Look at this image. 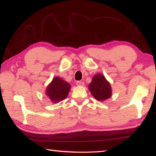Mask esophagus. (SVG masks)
I'll list each match as a JSON object with an SVG mask.
<instances>
[{
  "label": "esophagus",
  "mask_w": 156,
  "mask_h": 156,
  "mask_svg": "<svg viewBox=\"0 0 156 156\" xmlns=\"http://www.w3.org/2000/svg\"><path fill=\"white\" fill-rule=\"evenodd\" d=\"M76 84V85H78V86H84V84L83 82H82V81H77Z\"/></svg>",
  "instance_id": "esophagus-1"
}]
</instances>
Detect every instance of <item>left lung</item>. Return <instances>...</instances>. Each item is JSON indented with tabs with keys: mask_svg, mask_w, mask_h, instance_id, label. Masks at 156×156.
I'll list each match as a JSON object with an SVG mask.
<instances>
[{
	"mask_svg": "<svg viewBox=\"0 0 156 156\" xmlns=\"http://www.w3.org/2000/svg\"><path fill=\"white\" fill-rule=\"evenodd\" d=\"M89 91L95 98L100 101L109 98L112 96V89L110 84L105 79V76L97 74L92 79L89 85Z\"/></svg>",
	"mask_w": 156,
	"mask_h": 156,
	"instance_id": "8db88e82",
	"label": "left lung"
}]
</instances>
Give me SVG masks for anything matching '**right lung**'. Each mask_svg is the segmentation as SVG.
<instances>
[{
    "mask_svg": "<svg viewBox=\"0 0 156 156\" xmlns=\"http://www.w3.org/2000/svg\"><path fill=\"white\" fill-rule=\"evenodd\" d=\"M70 90V84L61 78L56 77L47 87V96L54 102L62 101L67 98Z\"/></svg>",
    "mask_w": 156,
    "mask_h": 156,
    "instance_id": "right-lung-1",
    "label": "right lung"
}]
</instances>
